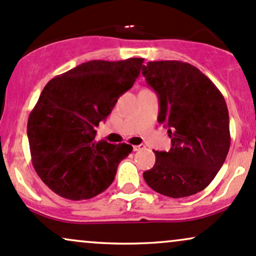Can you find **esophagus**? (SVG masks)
Returning a JSON list of instances; mask_svg holds the SVG:
<instances>
[{"mask_svg":"<svg viewBox=\"0 0 256 256\" xmlns=\"http://www.w3.org/2000/svg\"><path fill=\"white\" fill-rule=\"evenodd\" d=\"M143 148H144V146H143V144L134 146V152H138V150H140V149H143Z\"/></svg>","mask_w":256,"mask_h":256,"instance_id":"esophagus-1","label":"esophagus"}]
</instances>
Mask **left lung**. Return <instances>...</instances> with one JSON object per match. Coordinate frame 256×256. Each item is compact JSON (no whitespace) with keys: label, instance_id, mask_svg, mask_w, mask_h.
Segmentation results:
<instances>
[{"label":"left lung","instance_id":"8db88e82","mask_svg":"<svg viewBox=\"0 0 256 256\" xmlns=\"http://www.w3.org/2000/svg\"><path fill=\"white\" fill-rule=\"evenodd\" d=\"M142 74L158 94V120L168 128L172 142L168 152H154L155 165L143 173L146 183L173 198L202 192L230 149L224 96L207 76L183 61H150Z\"/></svg>","mask_w":256,"mask_h":256}]
</instances>
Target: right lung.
I'll list each match as a JSON object with an SVG mask.
<instances>
[{"instance_id": "right-lung-1", "label": "right lung", "mask_w": 256, "mask_h": 256, "mask_svg": "<svg viewBox=\"0 0 256 256\" xmlns=\"http://www.w3.org/2000/svg\"><path fill=\"white\" fill-rule=\"evenodd\" d=\"M142 58L92 60L48 82L28 122L32 165L43 183L64 198L104 192L132 152L126 143L96 140V128L131 89Z\"/></svg>"}]
</instances>
